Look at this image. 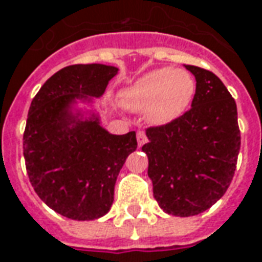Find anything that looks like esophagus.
Masks as SVG:
<instances>
[{"label": "esophagus", "instance_id": "34e87169", "mask_svg": "<svg viewBox=\"0 0 262 262\" xmlns=\"http://www.w3.org/2000/svg\"><path fill=\"white\" fill-rule=\"evenodd\" d=\"M137 141H138V145H140V147L147 143V135H145L144 131H138V133H137Z\"/></svg>", "mask_w": 262, "mask_h": 262}]
</instances>
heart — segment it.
Here are the masks:
<instances>
[{
    "label": "heart",
    "mask_w": 262,
    "mask_h": 262,
    "mask_svg": "<svg viewBox=\"0 0 262 262\" xmlns=\"http://www.w3.org/2000/svg\"><path fill=\"white\" fill-rule=\"evenodd\" d=\"M196 82L187 70L161 68L145 73L121 92V102L129 111L147 110L152 125H166L183 115L192 103Z\"/></svg>",
    "instance_id": "obj_1"
}]
</instances>
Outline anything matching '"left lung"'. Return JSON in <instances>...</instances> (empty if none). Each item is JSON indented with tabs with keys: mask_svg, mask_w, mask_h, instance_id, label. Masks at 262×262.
Here are the masks:
<instances>
[{
	"mask_svg": "<svg viewBox=\"0 0 262 262\" xmlns=\"http://www.w3.org/2000/svg\"><path fill=\"white\" fill-rule=\"evenodd\" d=\"M192 108L176 121L147 128L148 177L160 208L174 216H194L215 205L232 182L241 135L236 103L222 80L198 66Z\"/></svg>",
	"mask_w": 262,
	"mask_h": 262,
	"instance_id": "left-lung-1",
	"label": "left lung"
}]
</instances>
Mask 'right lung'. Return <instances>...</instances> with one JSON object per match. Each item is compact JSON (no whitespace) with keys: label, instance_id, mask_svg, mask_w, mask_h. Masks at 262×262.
<instances>
[{"label":"right lung","instance_id":"right-lung-1","mask_svg":"<svg viewBox=\"0 0 262 262\" xmlns=\"http://www.w3.org/2000/svg\"><path fill=\"white\" fill-rule=\"evenodd\" d=\"M118 68L72 64L56 72L31 101L23 137L30 183L49 208L73 221L108 213L135 131L108 133L95 111L76 108L101 98Z\"/></svg>","mask_w":262,"mask_h":262}]
</instances>
